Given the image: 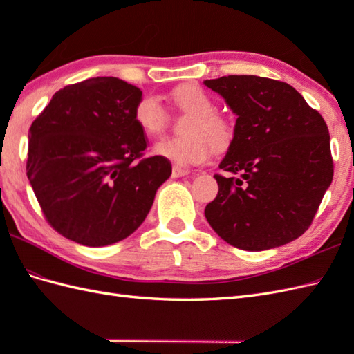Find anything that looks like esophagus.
<instances>
[{
    "label": "esophagus",
    "mask_w": 354,
    "mask_h": 354,
    "mask_svg": "<svg viewBox=\"0 0 354 354\" xmlns=\"http://www.w3.org/2000/svg\"><path fill=\"white\" fill-rule=\"evenodd\" d=\"M189 175V170H185L183 167H178V165H173L171 169V176L173 178H181V176H185Z\"/></svg>",
    "instance_id": "1"
}]
</instances>
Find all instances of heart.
Here are the masks:
<instances>
[{"instance_id": "1", "label": "heart", "mask_w": 354, "mask_h": 354, "mask_svg": "<svg viewBox=\"0 0 354 354\" xmlns=\"http://www.w3.org/2000/svg\"><path fill=\"white\" fill-rule=\"evenodd\" d=\"M176 106L192 114L187 123L185 138H162L155 142L153 152L178 165L204 162L212 155V146L222 152L234 140V124L227 117L217 114L216 103L204 89L196 85H183L171 93ZM133 120L149 137L164 131L169 114L164 104L153 94H145L135 103Z\"/></svg>"}]
</instances>
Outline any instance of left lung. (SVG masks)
<instances>
[{"mask_svg": "<svg viewBox=\"0 0 354 354\" xmlns=\"http://www.w3.org/2000/svg\"><path fill=\"white\" fill-rule=\"evenodd\" d=\"M237 115L234 140L214 175L219 192L205 217L225 242L265 251L310 227L333 179L324 118L295 88L259 76L204 80Z\"/></svg>", "mask_w": 354, "mask_h": 354, "instance_id": "1", "label": "left lung"}]
</instances>
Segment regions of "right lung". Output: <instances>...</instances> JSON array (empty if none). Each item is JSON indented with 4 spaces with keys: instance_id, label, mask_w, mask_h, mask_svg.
Instances as JSON below:
<instances>
[{
    "instance_id": "add662e5",
    "label": "right lung",
    "mask_w": 354,
    "mask_h": 354,
    "mask_svg": "<svg viewBox=\"0 0 354 354\" xmlns=\"http://www.w3.org/2000/svg\"><path fill=\"white\" fill-rule=\"evenodd\" d=\"M141 89L91 77L53 95L28 131L27 178L45 219L85 246L131 236L171 175L164 156L142 158L146 135L133 120Z\"/></svg>"
}]
</instances>
